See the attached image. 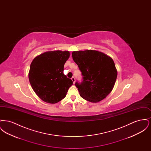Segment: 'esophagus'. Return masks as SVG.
Wrapping results in <instances>:
<instances>
[{
  "instance_id": "esophagus-1",
  "label": "esophagus",
  "mask_w": 151,
  "mask_h": 151,
  "mask_svg": "<svg viewBox=\"0 0 151 151\" xmlns=\"http://www.w3.org/2000/svg\"><path fill=\"white\" fill-rule=\"evenodd\" d=\"M71 80H72V81H73V83L74 84L75 83V78L74 77H72V78H71Z\"/></svg>"
}]
</instances>
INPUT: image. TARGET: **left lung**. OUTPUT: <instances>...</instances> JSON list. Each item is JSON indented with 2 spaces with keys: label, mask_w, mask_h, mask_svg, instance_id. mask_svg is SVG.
<instances>
[{
  "label": "left lung",
  "mask_w": 151,
  "mask_h": 151,
  "mask_svg": "<svg viewBox=\"0 0 151 151\" xmlns=\"http://www.w3.org/2000/svg\"><path fill=\"white\" fill-rule=\"evenodd\" d=\"M72 55L83 76L82 82L75 83L80 96L94 103L106 98L113 89L117 77L112 58L91 50L73 51Z\"/></svg>",
  "instance_id": "left-lung-1"
}]
</instances>
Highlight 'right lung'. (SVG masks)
I'll return each mask as SVG.
<instances>
[{"label":"right lung","instance_id":"obj_1","mask_svg":"<svg viewBox=\"0 0 151 151\" xmlns=\"http://www.w3.org/2000/svg\"><path fill=\"white\" fill-rule=\"evenodd\" d=\"M68 51H50L36 57L29 70V82L36 94L42 100L55 104L63 100L71 79L64 75V65L70 57Z\"/></svg>","mask_w":151,"mask_h":151}]
</instances>
